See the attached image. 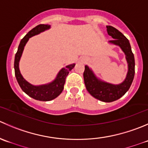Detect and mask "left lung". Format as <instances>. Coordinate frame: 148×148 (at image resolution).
<instances>
[{
  "instance_id": "1",
  "label": "left lung",
  "mask_w": 148,
  "mask_h": 148,
  "mask_svg": "<svg viewBox=\"0 0 148 148\" xmlns=\"http://www.w3.org/2000/svg\"><path fill=\"white\" fill-rule=\"evenodd\" d=\"M107 32L114 40L109 42L118 45L126 56L128 64V72L124 81L119 84H113L106 82L96 77L93 71L87 66L84 67V84L86 89L92 96L101 101L110 103L115 101L122 97L129 90L134 77V57L132 51L131 45L125 36L111 26H107Z\"/></svg>"
}]
</instances>
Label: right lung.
<instances>
[{
	"label": "right lung",
	"mask_w": 148,
	"mask_h": 148,
	"mask_svg": "<svg viewBox=\"0 0 148 148\" xmlns=\"http://www.w3.org/2000/svg\"><path fill=\"white\" fill-rule=\"evenodd\" d=\"M50 28H51V26L48 24H39L32 30H30L20 42L19 45L18 47V51L16 53L15 59H14L15 76L21 90L26 94L28 95L29 97H32L35 100H40V101H49V100H53L62 92L64 84H65L66 78L69 71L75 66V64H70V65L66 66L65 68L61 69V71L58 72L56 79L52 82L46 84H42V85H33L26 81L24 77H22L20 73L19 68H18V64H19L20 58L22 55L26 43L31 37L40 34L42 32H44L45 30L48 29Z\"/></svg>",
	"instance_id": "obj_1"
}]
</instances>
